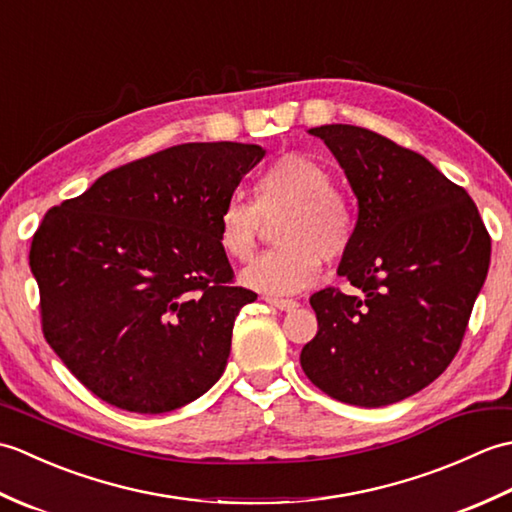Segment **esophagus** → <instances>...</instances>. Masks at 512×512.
<instances>
[{
	"instance_id": "1",
	"label": "esophagus",
	"mask_w": 512,
	"mask_h": 512,
	"mask_svg": "<svg viewBox=\"0 0 512 512\" xmlns=\"http://www.w3.org/2000/svg\"><path fill=\"white\" fill-rule=\"evenodd\" d=\"M264 301L266 303H270V306L273 308H279V310H284V312H290V310H295L299 303L295 301V299H277V297H264Z\"/></svg>"
}]
</instances>
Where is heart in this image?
Segmentation results:
<instances>
[{
  "mask_svg": "<svg viewBox=\"0 0 512 512\" xmlns=\"http://www.w3.org/2000/svg\"><path fill=\"white\" fill-rule=\"evenodd\" d=\"M275 228L279 248L244 270V284L270 297L295 295L317 281L323 262H336L352 248L358 217L352 200L332 187V173L319 160L290 151L257 171L253 204L231 198L217 215V242L235 262L253 259L264 220Z\"/></svg>",
  "mask_w": 512,
  "mask_h": 512,
  "instance_id": "1",
  "label": "heart"
}]
</instances>
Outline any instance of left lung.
Wrapping results in <instances>:
<instances>
[{"mask_svg":"<svg viewBox=\"0 0 512 512\" xmlns=\"http://www.w3.org/2000/svg\"><path fill=\"white\" fill-rule=\"evenodd\" d=\"M358 198L339 275L356 288L310 297L319 332L301 367L325 394L385 407L433 383L458 354L491 264V235L471 195L394 140L354 125L310 129Z\"/></svg>","mask_w":512,"mask_h":512,"instance_id":"8db88e82","label":"left lung"}]
</instances>
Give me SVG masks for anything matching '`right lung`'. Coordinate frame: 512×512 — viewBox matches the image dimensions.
<instances>
[{
    "label": "right lung",
    "mask_w": 512,
    "mask_h": 512,
    "mask_svg": "<svg viewBox=\"0 0 512 512\" xmlns=\"http://www.w3.org/2000/svg\"><path fill=\"white\" fill-rule=\"evenodd\" d=\"M262 158L259 145H176L43 215L30 244L41 330L94 396L165 413L220 380L257 295L235 286L217 215Z\"/></svg>",
    "instance_id": "obj_1"
}]
</instances>
